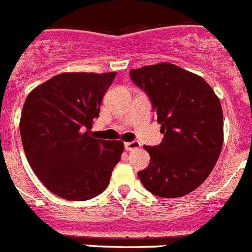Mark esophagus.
<instances>
[{
	"instance_id": "1",
	"label": "esophagus",
	"mask_w": 252,
	"mask_h": 252,
	"mask_svg": "<svg viewBox=\"0 0 252 252\" xmlns=\"http://www.w3.org/2000/svg\"><path fill=\"white\" fill-rule=\"evenodd\" d=\"M141 147V144L139 141L134 140V141H130V143H126L125 144V149L126 150H134V149H139Z\"/></svg>"
}]
</instances>
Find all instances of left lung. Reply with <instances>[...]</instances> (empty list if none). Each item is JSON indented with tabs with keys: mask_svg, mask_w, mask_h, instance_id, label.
Returning a JSON list of instances; mask_svg holds the SVG:
<instances>
[{
	"mask_svg": "<svg viewBox=\"0 0 252 252\" xmlns=\"http://www.w3.org/2000/svg\"><path fill=\"white\" fill-rule=\"evenodd\" d=\"M149 96L163 141L145 147L150 163L139 172L144 188L160 197H181L205 181L223 147L219 98L199 75L176 64H150L130 71Z\"/></svg>",
	"mask_w": 252,
	"mask_h": 252,
	"instance_id": "obj_1",
	"label": "left lung"
}]
</instances>
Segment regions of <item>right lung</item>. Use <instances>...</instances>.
I'll return each instance as SVG.
<instances>
[{"mask_svg":"<svg viewBox=\"0 0 252 252\" xmlns=\"http://www.w3.org/2000/svg\"><path fill=\"white\" fill-rule=\"evenodd\" d=\"M115 77L116 72H63L32 90L24 103L20 135L28 162L62 199L83 201L102 193L121 159L122 141L90 132Z\"/></svg>","mask_w":252,"mask_h":252,"instance_id":"obj_1","label":"right lung"}]
</instances>
